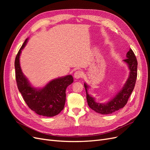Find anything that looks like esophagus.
<instances>
[{
	"mask_svg": "<svg viewBox=\"0 0 150 150\" xmlns=\"http://www.w3.org/2000/svg\"><path fill=\"white\" fill-rule=\"evenodd\" d=\"M74 77L75 79H79L83 77L82 72H81L80 71H77L76 72H75V73L74 74Z\"/></svg>",
	"mask_w": 150,
	"mask_h": 150,
	"instance_id": "obj_1",
	"label": "esophagus"
}]
</instances>
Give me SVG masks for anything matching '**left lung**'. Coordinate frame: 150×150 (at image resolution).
<instances>
[{"instance_id": "left-lung-1", "label": "left lung", "mask_w": 150, "mask_h": 150, "mask_svg": "<svg viewBox=\"0 0 150 150\" xmlns=\"http://www.w3.org/2000/svg\"><path fill=\"white\" fill-rule=\"evenodd\" d=\"M123 62L128 66L129 70V76L122 88L114 97L105 103H98L96 99L88 94L89 86L84 83V88L86 92V99L89 108L96 112L102 115L111 114L120 109L123 108L128 102V98L134 89L137 78V59L133 51L130 49L126 54V59Z\"/></svg>"}]
</instances>
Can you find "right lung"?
I'll return each mask as SVG.
<instances>
[{
	"label": "right lung",
	"instance_id": "right-lung-1",
	"mask_svg": "<svg viewBox=\"0 0 150 150\" xmlns=\"http://www.w3.org/2000/svg\"><path fill=\"white\" fill-rule=\"evenodd\" d=\"M27 38L18 52L15 60L16 79L17 88L25 102L30 110L39 115L52 117L58 115L64 107L66 89L73 83L71 75L60 77L51 80L44 87L37 88L31 85L23 74L20 64L22 50L26 46Z\"/></svg>",
	"mask_w": 150,
	"mask_h": 150
}]
</instances>
